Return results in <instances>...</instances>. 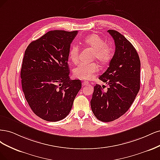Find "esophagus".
Listing matches in <instances>:
<instances>
[{
  "instance_id": "obj_1",
  "label": "esophagus",
  "mask_w": 160,
  "mask_h": 160,
  "mask_svg": "<svg viewBox=\"0 0 160 160\" xmlns=\"http://www.w3.org/2000/svg\"><path fill=\"white\" fill-rule=\"evenodd\" d=\"M89 84V83H88V82H82V86H87V85H88Z\"/></svg>"
}]
</instances>
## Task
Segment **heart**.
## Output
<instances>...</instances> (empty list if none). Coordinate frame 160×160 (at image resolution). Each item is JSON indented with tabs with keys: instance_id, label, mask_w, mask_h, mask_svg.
Returning a JSON list of instances; mask_svg holds the SVG:
<instances>
[{
	"instance_id": "obj_1",
	"label": "heart",
	"mask_w": 160,
	"mask_h": 160,
	"mask_svg": "<svg viewBox=\"0 0 160 160\" xmlns=\"http://www.w3.org/2000/svg\"><path fill=\"white\" fill-rule=\"evenodd\" d=\"M84 43L94 50L93 58L102 64H106L111 60L113 56V47L104 42V40L97 34L88 35L83 39ZM80 49L77 45H72L68 53L69 60L74 64L78 62ZM99 68L96 63H80L73 69V74L77 78L88 80L94 77Z\"/></svg>"
}]
</instances>
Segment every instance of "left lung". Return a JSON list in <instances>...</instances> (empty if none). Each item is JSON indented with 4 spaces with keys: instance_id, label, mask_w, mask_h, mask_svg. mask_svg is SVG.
Wrapping results in <instances>:
<instances>
[{
    "instance_id": "8db88e82",
    "label": "left lung",
    "mask_w": 160,
    "mask_h": 160,
    "mask_svg": "<svg viewBox=\"0 0 160 160\" xmlns=\"http://www.w3.org/2000/svg\"><path fill=\"white\" fill-rule=\"evenodd\" d=\"M114 40L115 53L109 67L99 79L109 86L104 92L94 86L90 105L93 114L102 122L114 121L129 110L140 90V60L130 41L119 32L108 30Z\"/></svg>"
}]
</instances>
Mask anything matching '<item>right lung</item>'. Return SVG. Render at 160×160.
Masks as SVG:
<instances>
[{
	"instance_id": "right-lung-1",
	"label": "right lung",
	"mask_w": 160,
	"mask_h": 160,
	"mask_svg": "<svg viewBox=\"0 0 160 160\" xmlns=\"http://www.w3.org/2000/svg\"><path fill=\"white\" fill-rule=\"evenodd\" d=\"M77 34V30H52L25 50L22 88L31 110L46 121L57 122L68 116L81 89L80 80H70L68 64L70 44Z\"/></svg>"
}]
</instances>
